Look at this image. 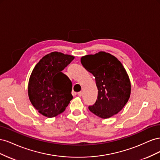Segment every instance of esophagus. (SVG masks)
Here are the masks:
<instances>
[{
    "label": "esophagus",
    "mask_w": 160,
    "mask_h": 160,
    "mask_svg": "<svg viewBox=\"0 0 160 160\" xmlns=\"http://www.w3.org/2000/svg\"><path fill=\"white\" fill-rule=\"evenodd\" d=\"M82 94H83V93H82L81 91H79V92H78V93H77V95H78L79 97H81L82 95Z\"/></svg>",
    "instance_id": "34e87169"
}]
</instances>
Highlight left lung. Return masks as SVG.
I'll return each instance as SVG.
<instances>
[{
	"label": "left lung",
	"mask_w": 160,
	"mask_h": 160,
	"mask_svg": "<svg viewBox=\"0 0 160 160\" xmlns=\"http://www.w3.org/2000/svg\"><path fill=\"white\" fill-rule=\"evenodd\" d=\"M81 62L95 77L98 89L95 103L89 106L91 112L103 119L118 113L131 93L129 76L122 62L103 51L82 57Z\"/></svg>",
	"instance_id": "1"
}]
</instances>
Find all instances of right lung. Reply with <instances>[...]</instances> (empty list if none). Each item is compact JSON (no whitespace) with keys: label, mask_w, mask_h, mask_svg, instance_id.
I'll use <instances>...</instances> for the list:
<instances>
[{"label":"right lung","mask_w":160,"mask_h":160,"mask_svg":"<svg viewBox=\"0 0 160 160\" xmlns=\"http://www.w3.org/2000/svg\"><path fill=\"white\" fill-rule=\"evenodd\" d=\"M74 57L52 52L35 65L28 85V98L42 115L54 118L63 112L72 99V83L61 72Z\"/></svg>","instance_id":"obj_1"}]
</instances>
